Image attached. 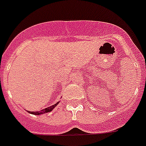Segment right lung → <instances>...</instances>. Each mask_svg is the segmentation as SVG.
<instances>
[{"instance_id": "1", "label": "right lung", "mask_w": 146, "mask_h": 146, "mask_svg": "<svg viewBox=\"0 0 146 146\" xmlns=\"http://www.w3.org/2000/svg\"><path fill=\"white\" fill-rule=\"evenodd\" d=\"M58 103H59V102H57V103H56V104L52 105V106L48 107L47 108L42 109V110H41V111H34V112H33V111H29V112L30 113H33V114H35V115H39V114H42V113H48V112H50V111H52L53 109L55 107L57 106V104H58Z\"/></svg>"}]
</instances>
